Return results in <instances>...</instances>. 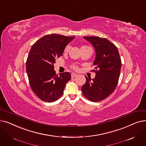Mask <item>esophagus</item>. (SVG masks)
<instances>
[{"label": "esophagus", "mask_w": 146, "mask_h": 146, "mask_svg": "<svg viewBox=\"0 0 146 146\" xmlns=\"http://www.w3.org/2000/svg\"><path fill=\"white\" fill-rule=\"evenodd\" d=\"M71 76H72V78H74L76 76H78V74L76 73H72L71 74Z\"/></svg>", "instance_id": "1"}]
</instances>
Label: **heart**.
<instances>
[{"label": "heart", "instance_id": "heart-1", "mask_svg": "<svg viewBox=\"0 0 146 146\" xmlns=\"http://www.w3.org/2000/svg\"><path fill=\"white\" fill-rule=\"evenodd\" d=\"M85 48H90V47L88 46H86V45H84V46H81V48H80V49ZM69 49H70V46H68V45L66 46L65 47V48H64V52H68ZM72 68L73 69H74V70H78V67L77 66H76V65H73V66H72Z\"/></svg>", "mask_w": 146, "mask_h": 146}]
</instances>
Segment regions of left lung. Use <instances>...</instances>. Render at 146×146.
I'll return each mask as SVG.
<instances>
[{
  "mask_svg": "<svg viewBox=\"0 0 146 146\" xmlns=\"http://www.w3.org/2000/svg\"><path fill=\"white\" fill-rule=\"evenodd\" d=\"M94 46L96 52L94 66L96 77L86 78L82 92L88 100L97 102L109 97L116 88L121 68V59L117 48L110 40L97 36H84Z\"/></svg>",
  "mask_w": 146,
  "mask_h": 146,
  "instance_id": "obj_1",
  "label": "left lung"
}]
</instances>
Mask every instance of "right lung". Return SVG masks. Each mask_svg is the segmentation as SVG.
I'll return each instance as SVG.
<instances>
[{
    "instance_id": "obj_1",
    "label": "right lung",
    "mask_w": 146,
    "mask_h": 146,
    "mask_svg": "<svg viewBox=\"0 0 146 146\" xmlns=\"http://www.w3.org/2000/svg\"><path fill=\"white\" fill-rule=\"evenodd\" d=\"M74 36L50 34L41 37L31 47L26 62V72L31 90L46 102L58 100L71 79L69 72L56 74L54 64Z\"/></svg>"
}]
</instances>
